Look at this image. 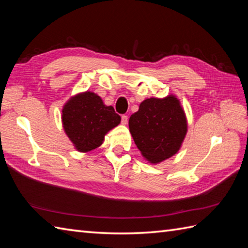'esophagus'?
Returning <instances> with one entry per match:
<instances>
[{
	"mask_svg": "<svg viewBox=\"0 0 248 248\" xmlns=\"http://www.w3.org/2000/svg\"><path fill=\"white\" fill-rule=\"evenodd\" d=\"M128 120H129V117H128L127 115L121 116V124H128Z\"/></svg>",
	"mask_w": 248,
	"mask_h": 248,
	"instance_id": "obj_1",
	"label": "esophagus"
}]
</instances>
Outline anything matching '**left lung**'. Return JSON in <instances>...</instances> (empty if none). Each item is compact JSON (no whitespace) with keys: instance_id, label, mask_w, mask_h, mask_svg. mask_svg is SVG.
I'll return each mask as SVG.
<instances>
[{"instance_id":"obj_1","label":"left lung","mask_w":248,"mask_h":248,"mask_svg":"<svg viewBox=\"0 0 248 248\" xmlns=\"http://www.w3.org/2000/svg\"><path fill=\"white\" fill-rule=\"evenodd\" d=\"M129 129L145 159L157 164L175 155L187 132V120L179 99L149 98L131 115Z\"/></svg>"}]
</instances>
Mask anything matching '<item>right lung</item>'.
<instances>
[{
    "mask_svg": "<svg viewBox=\"0 0 248 248\" xmlns=\"http://www.w3.org/2000/svg\"><path fill=\"white\" fill-rule=\"evenodd\" d=\"M120 116L113 107H108L97 93H77L62 109V123L65 133L75 148L88 152L101 146L108 131L120 124Z\"/></svg>",
    "mask_w": 248,
    "mask_h": 248,
    "instance_id": "1",
    "label": "right lung"
}]
</instances>
